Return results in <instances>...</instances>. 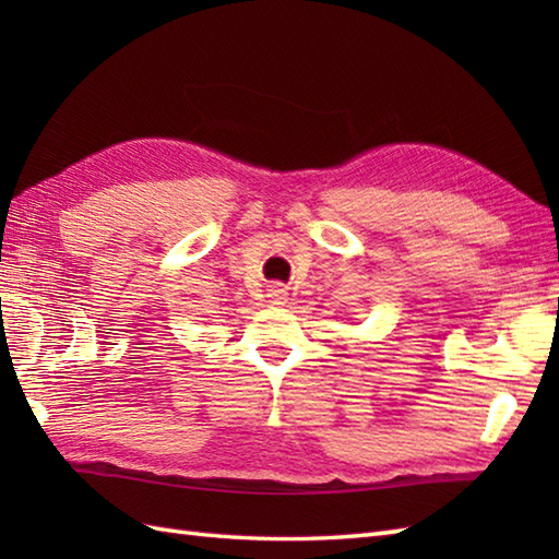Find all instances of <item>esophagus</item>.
<instances>
[{
	"label": "esophagus",
	"instance_id": "34e87169",
	"mask_svg": "<svg viewBox=\"0 0 559 559\" xmlns=\"http://www.w3.org/2000/svg\"><path fill=\"white\" fill-rule=\"evenodd\" d=\"M286 298H288V293L283 286H271L269 288V302L271 305H283V302H286Z\"/></svg>",
	"mask_w": 559,
	"mask_h": 559
}]
</instances>
